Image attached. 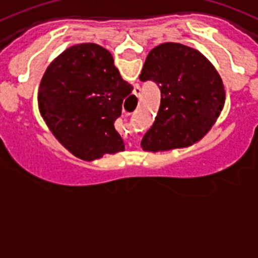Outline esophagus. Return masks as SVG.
Wrapping results in <instances>:
<instances>
[{
	"instance_id": "esophagus-1",
	"label": "esophagus",
	"mask_w": 258,
	"mask_h": 258,
	"mask_svg": "<svg viewBox=\"0 0 258 258\" xmlns=\"http://www.w3.org/2000/svg\"><path fill=\"white\" fill-rule=\"evenodd\" d=\"M134 95H137V97H141V89L140 88L134 89Z\"/></svg>"
}]
</instances>
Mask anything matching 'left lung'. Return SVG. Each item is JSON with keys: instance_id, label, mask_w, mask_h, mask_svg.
<instances>
[{"instance_id": "1", "label": "left lung", "mask_w": 258, "mask_h": 258, "mask_svg": "<svg viewBox=\"0 0 258 258\" xmlns=\"http://www.w3.org/2000/svg\"><path fill=\"white\" fill-rule=\"evenodd\" d=\"M140 80L154 81L161 93L152 126L143 136L146 151L186 147L216 122L223 103L222 80L211 61L186 45L165 42L149 52Z\"/></svg>"}]
</instances>
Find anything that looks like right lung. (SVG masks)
<instances>
[{
  "label": "right lung",
  "instance_id": "add662e5",
  "mask_svg": "<svg viewBox=\"0 0 258 258\" xmlns=\"http://www.w3.org/2000/svg\"><path fill=\"white\" fill-rule=\"evenodd\" d=\"M132 92L133 86L122 80L108 50L92 42L79 44L46 68L38 106L51 133L68 151L94 160L125 149L115 120Z\"/></svg>",
  "mask_w": 258,
  "mask_h": 258
}]
</instances>
